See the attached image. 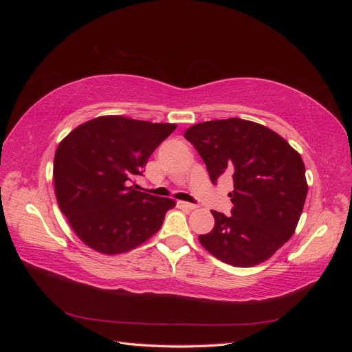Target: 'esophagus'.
Here are the masks:
<instances>
[{
    "label": "esophagus",
    "mask_w": 352,
    "mask_h": 352,
    "mask_svg": "<svg viewBox=\"0 0 352 352\" xmlns=\"http://www.w3.org/2000/svg\"><path fill=\"white\" fill-rule=\"evenodd\" d=\"M177 207H179V208H184V210L190 211V210H195L198 206H195V204H190V202H185V201H177Z\"/></svg>",
    "instance_id": "esophagus-1"
}]
</instances>
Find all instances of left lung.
I'll return each mask as SVG.
<instances>
[{
	"mask_svg": "<svg viewBox=\"0 0 352 352\" xmlns=\"http://www.w3.org/2000/svg\"><path fill=\"white\" fill-rule=\"evenodd\" d=\"M186 140L206 163L212 184L232 176V216L211 210L214 228L198 239L223 263L252 267L294 235L307 197L301 155L280 135L243 119L190 126Z\"/></svg>",
	"mask_w": 352,
	"mask_h": 352,
	"instance_id": "obj_1",
	"label": "left lung"
}]
</instances>
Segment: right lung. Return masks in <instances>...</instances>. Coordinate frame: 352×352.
<instances>
[{"label": "right lung", "mask_w": 352, "mask_h": 352, "mask_svg": "<svg viewBox=\"0 0 352 352\" xmlns=\"http://www.w3.org/2000/svg\"><path fill=\"white\" fill-rule=\"evenodd\" d=\"M176 124L102 116L78 126L54 157L58 207L79 239L102 254L127 252L162 228L172 198L132 185Z\"/></svg>", "instance_id": "right-lung-1"}]
</instances>
